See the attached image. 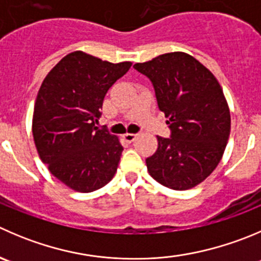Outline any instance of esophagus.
<instances>
[{"instance_id":"1","label":"esophagus","mask_w":261,"mask_h":261,"mask_svg":"<svg viewBox=\"0 0 261 261\" xmlns=\"http://www.w3.org/2000/svg\"><path fill=\"white\" fill-rule=\"evenodd\" d=\"M135 139H136V134H125V135H123V140H125L126 143H133Z\"/></svg>"}]
</instances>
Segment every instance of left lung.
I'll use <instances>...</instances> for the list:
<instances>
[{
  "instance_id": "8db88e82",
  "label": "left lung",
  "mask_w": 261,
  "mask_h": 261,
  "mask_svg": "<svg viewBox=\"0 0 261 261\" xmlns=\"http://www.w3.org/2000/svg\"><path fill=\"white\" fill-rule=\"evenodd\" d=\"M134 69L151 82L171 130L169 138L156 136L158 149L145 161L149 174L168 189L196 186L218 166L231 131L218 80L184 52L164 53Z\"/></svg>"
}]
</instances>
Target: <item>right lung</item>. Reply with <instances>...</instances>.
Here are the masks:
<instances>
[{"mask_svg": "<svg viewBox=\"0 0 261 261\" xmlns=\"http://www.w3.org/2000/svg\"><path fill=\"white\" fill-rule=\"evenodd\" d=\"M130 67L131 62L112 63L76 50L40 85L33 113L35 146L50 173L75 191L100 189L117 171L122 145L97 123L108 89Z\"/></svg>", "mask_w": 261, "mask_h": 261, "instance_id": "right-lung-1", "label": "right lung"}]
</instances>
